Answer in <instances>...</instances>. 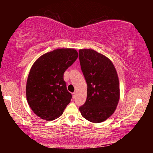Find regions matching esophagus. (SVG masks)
Wrapping results in <instances>:
<instances>
[{
    "instance_id": "obj_1",
    "label": "esophagus",
    "mask_w": 153,
    "mask_h": 153,
    "mask_svg": "<svg viewBox=\"0 0 153 153\" xmlns=\"http://www.w3.org/2000/svg\"><path fill=\"white\" fill-rule=\"evenodd\" d=\"M72 95H73V98H76V92H73V93H72Z\"/></svg>"
}]
</instances>
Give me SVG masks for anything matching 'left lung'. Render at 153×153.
I'll use <instances>...</instances> for the list:
<instances>
[{"mask_svg": "<svg viewBox=\"0 0 153 153\" xmlns=\"http://www.w3.org/2000/svg\"><path fill=\"white\" fill-rule=\"evenodd\" d=\"M79 59L88 86L86 100L79 111L90 122H102L114 113L120 99L117 71L109 59L92 49L79 50Z\"/></svg>", "mask_w": 153, "mask_h": 153, "instance_id": "left-lung-1", "label": "left lung"}]
</instances>
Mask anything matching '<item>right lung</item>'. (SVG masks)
Returning a JSON list of instances; mask_svg holds the SVG:
<instances>
[{
	"label": "right lung",
	"instance_id": "add662e5",
	"mask_svg": "<svg viewBox=\"0 0 153 153\" xmlns=\"http://www.w3.org/2000/svg\"><path fill=\"white\" fill-rule=\"evenodd\" d=\"M78 56L72 48H58L41 56L30 69L26 84L28 104L36 115L53 121L63 114L72 95L63 76Z\"/></svg>",
	"mask_w": 153,
	"mask_h": 153
}]
</instances>
